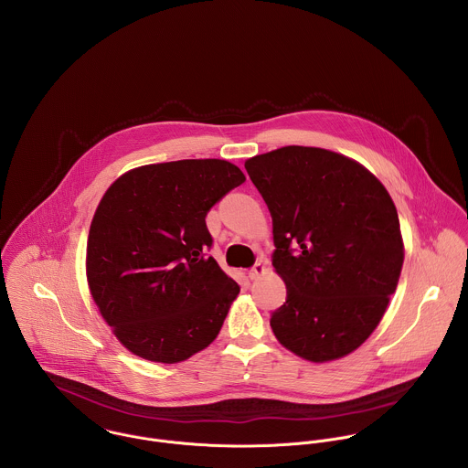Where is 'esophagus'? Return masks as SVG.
I'll use <instances>...</instances> for the list:
<instances>
[{"mask_svg":"<svg viewBox=\"0 0 468 468\" xmlns=\"http://www.w3.org/2000/svg\"><path fill=\"white\" fill-rule=\"evenodd\" d=\"M267 273V267L263 265V263H256L254 267L250 268V271H249V277L252 279V281H256V279H260L261 275H265Z\"/></svg>","mask_w":468,"mask_h":468,"instance_id":"obj_1","label":"esophagus"}]
</instances>
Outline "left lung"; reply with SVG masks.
I'll return each instance as SVG.
<instances>
[{
  "mask_svg": "<svg viewBox=\"0 0 468 468\" xmlns=\"http://www.w3.org/2000/svg\"><path fill=\"white\" fill-rule=\"evenodd\" d=\"M273 225L271 265L286 303L275 338L321 364L353 353L380 324L403 265L399 212L382 182L356 160L286 145L245 162Z\"/></svg>",
  "mask_w": 468,
  "mask_h": 468,
  "instance_id": "1",
  "label": "left lung"
}]
</instances>
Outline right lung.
<instances>
[{
  "instance_id": "obj_1",
  "label": "right lung",
  "mask_w": 468,
  "mask_h": 468,
  "mask_svg": "<svg viewBox=\"0 0 468 468\" xmlns=\"http://www.w3.org/2000/svg\"><path fill=\"white\" fill-rule=\"evenodd\" d=\"M245 182L218 158L149 164L121 175L93 214L86 245L90 293L136 356L184 362L219 334L239 293L212 256L208 208Z\"/></svg>"
}]
</instances>
